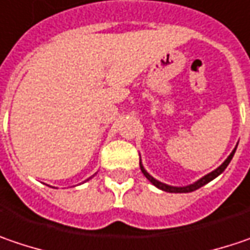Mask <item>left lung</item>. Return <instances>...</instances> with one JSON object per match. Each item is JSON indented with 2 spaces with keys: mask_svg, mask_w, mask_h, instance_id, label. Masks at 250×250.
Here are the masks:
<instances>
[{
  "mask_svg": "<svg viewBox=\"0 0 250 250\" xmlns=\"http://www.w3.org/2000/svg\"><path fill=\"white\" fill-rule=\"evenodd\" d=\"M235 151H236V147H235V150L229 154V157H228L227 160L218 167V168L215 169V171H212V172H209L208 175H205V177H202L201 180H198L197 183L191 184V185H187V187H171V185H167V184H163L160 183V181H157L155 178H153L146 169H144V167L141 166V163H140V168H141V172L146 175V178L150 181V183L153 184V185H155L157 188H160V189H163V191H167V192H192V191H195V189H198V188H201L202 185H205V184H208L209 181H212L213 178H216L219 174H222V171L227 168L228 164L230 163V160H232V157H233V154H235Z\"/></svg>",
  "mask_w": 250,
  "mask_h": 250,
  "instance_id": "left-lung-1",
  "label": "left lung"
}]
</instances>
